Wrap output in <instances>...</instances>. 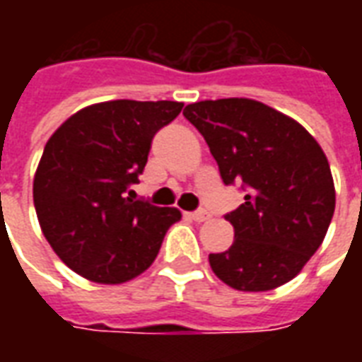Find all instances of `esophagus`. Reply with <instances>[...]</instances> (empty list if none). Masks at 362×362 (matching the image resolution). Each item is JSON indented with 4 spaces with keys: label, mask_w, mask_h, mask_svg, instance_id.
<instances>
[{
    "label": "esophagus",
    "mask_w": 362,
    "mask_h": 362,
    "mask_svg": "<svg viewBox=\"0 0 362 362\" xmlns=\"http://www.w3.org/2000/svg\"><path fill=\"white\" fill-rule=\"evenodd\" d=\"M186 217L192 221H196V223H204V221L209 219V213L204 211V209H199V211H194V213H186Z\"/></svg>",
    "instance_id": "obj_1"
}]
</instances>
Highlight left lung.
<instances>
[{"instance_id":"1","label":"left lung","mask_w":362,"mask_h":362,"mask_svg":"<svg viewBox=\"0 0 362 362\" xmlns=\"http://www.w3.org/2000/svg\"><path fill=\"white\" fill-rule=\"evenodd\" d=\"M184 116L209 145L225 184L244 204L225 215L235 243L209 254L213 273L236 291H272L318 250L335 209L329 163L298 122L252 98L188 104Z\"/></svg>"}]
</instances>
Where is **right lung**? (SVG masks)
<instances>
[{
    "label": "right lung",
    "mask_w": 362,
    "mask_h": 362,
    "mask_svg": "<svg viewBox=\"0 0 362 362\" xmlns=\"http://www.w3.org/2000/svg\"><path fill=\"white\" fill-rule=\"evenodd\" d=\"M182 103L108 100L83 108L54 132L38 163L33 197L52 250L81 277L134 279L155 262L180 211L132 199L151 141Z\"/></svg>",
    "instance_id": "1"
}]
</instances>
